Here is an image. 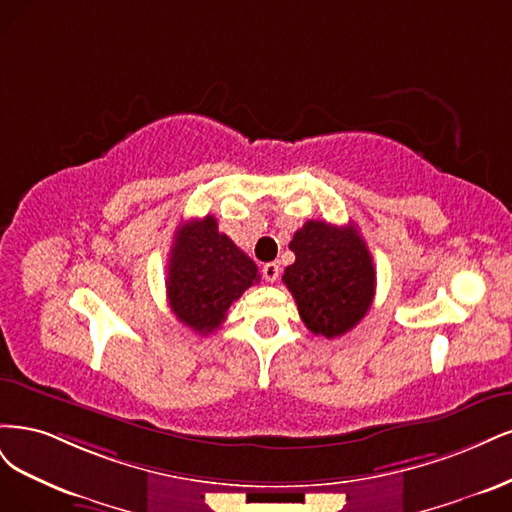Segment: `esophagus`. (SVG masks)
<instances>
[{
	"mask_svg": "<svg viewBox=\"0 0 512 512\" xmlns=\"http://www.w3.org/2000/svg\"><path fill=\"white\" fill-rule=\"evenodd\" d=\"M261 274H263V278L268 280V283H276V278H278V274H280L278 263H276V261H270V263H266V266L261 268Z\"/></svg>",
	"mask_w": 512,
	"mask_h": 512,
	"instance_id": "1",
	"label": "esophagus"
}]
</instances>
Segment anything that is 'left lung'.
Masks as SVG:
<instances>
[{
    "label": "left lung",
    "instance_id": "obj_1",
    "mask_svg": "<svg viewBox=\"0 0 512 512\" xmlns=\"http://www.w3.org/2000/svg\"><path fill=\"white\" fill-rule=\"evenodd\" d=\"M289 249L295 263L285 268L283 283L298 304L312 334L338 338L370 310L376 270L357 227L308 221L293 234Z\"/></svg>",
    "mask_w": 512,
    "mask_h": 512
}]
</instances>
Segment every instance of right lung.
<instances>
[{
    "mask_svg": "<svg viewBox=\"0 0 512 512\" xmlns=\"http://www.w3.org/2000/svg\"><path fill=\"white\" fill-rule=\"evenodd\" d=\"M253 283H259L255 261L219 232L210 214L176 229L166 289L180 323L202 336L214 332Z\"/></svg>",
    "mask_w": 512,
    "mask_h": 512,
    "instance_id": "add662e5",
    "label": "right lung"
}]
</instances>
